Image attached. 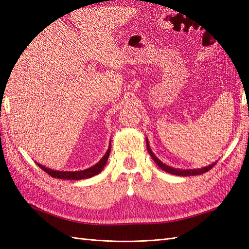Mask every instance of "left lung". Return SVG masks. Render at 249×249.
<instances>
[{
  "instance_id": "8db88e82",
  "label": "left lung",
  "mask_w": 249,
  "mask_h": 249,
  "mask_svg": "<svg viewBox=\"0 0 249 249\" xmlns=\"http://www.w3.org/2000/svg\"><path fill=\"white\" fill-rule=\"evenodd\" d=\"M146 149H147V152L150 153L151 157L153 158V160H154L157 163L158 167L161 168L163 171H166V172L170 173V174H174V176H181V177L199 176V174H202V173H204L206 171L211 170V169H212L214 167V165H215V163H212V165H211V166L201 168V169H195V170H181V169H174V168H171V167L165 165V163H162L160 160H158V158L154 155V153L151 151L150 145H149V142H147V140H146Z\"/></svg>"
}]
</instances>
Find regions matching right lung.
I'll return each instance as SVG.
<instances>
[{
    "mask_svg": "<svg viewBox=\"0 0 249 249\" xmlns=\"http://www.w3.org/2000/svg\"><path fill=\"white\" fill-rule=\"evenodd\" d=\"M111 145V143H110ZM110 150H111V146H109V149L106 153L105 156L100 160L96 165H94L93 167L86 169V170H81V171H75V172H70V171H55V170H51V169L46 168L44 166L39 165V163H37V166L39 168L43 169L45 172H47L49 174L50 177L52 178H63V179H82V178H92L94 176H96L100 171L103 170L106 162L108 160V157L110 154Z\"/></svg>",
    "mask_w": 249,
    "mask_h": 249,
    "instance_id": "right-lung-1",
    "label": "right lung"
}]
</instances>
